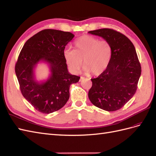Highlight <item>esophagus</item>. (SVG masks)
<instances>
[{"mask_svg":"<svg viewBox=\"0 0 156 156\" xmlns=\"http://www.w3.org/2000/svg\"><path fill=\"white\" fill-rule=\"evenodd\" d=\"M84 78H84V77H83V76H81V77H80V81H82V80H83Z\"/></svg>","mask_w":156,"mask_h":156,"instance_id":"1","label":"esophagus"}]
</instances>
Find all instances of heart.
I'll return each instance as SVG.
<instances>
[{
	"label": "heart",
	"mask_w": 156,
	"mask_h": 156,
	"mask_svg": "<svg viewBox=\"0 0 156 156\" xmlns=\"http://www.w3.org/2000/svg\"><path fill=\"white\" fill-rule=\"evenodd\" d=\"M74 50L65 49L63 57L66 63L74 73H78L82 65L86 73L98 76L107 69L112 57V46L107 41L83 35L74 43Z\"/></svg>",
	"instance_id": "heart-1"
}]
</instances>
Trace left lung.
<instances>
[{
	"label": "left lung",
	"instance_id": "1",
	"mask_svg": "<svg viewBox=\"0 0 156 156\" xmlns=\"http://www.w3.org/2000/svg\"><path fill=\"white\" fill-rule=\"evenodd\" d=\"M89 33L103 38L112 46V57L107 69L96 78L88 97L97 107L108 112L122 108L137 89L141 66L134 45L125 35L112 29H101Z\"/></svg>",
	"mask_w": 156,
	"mask_h": 156
}]
</instances>
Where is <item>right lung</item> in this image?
<instances>
[{
  "label": "right lung",
  "instance_id": "add662e5",
  "mask_svg": "<svg viewBox=\"0 0 156 156\" xmlns=\"http://www.w3.org/2000/svg\"><path fill=\"white\" fill-rule=\"evenodd\" d=\"M74 35L70 32L44 29L27 41L15 66L20 90L25 99L38 112L50 114L61 109L68 101L69 87L80 77L70 74L63 51ZM41 61L50 66L51 74L47 80H35L34 70Z\"/></svg>",
  "mask_w": 156,
  "mask_h": 156
}]
</instances>
